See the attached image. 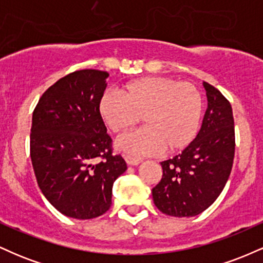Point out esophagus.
<instances>
[{"mask_svg":"<svg viewBox=\"0 0 263 263\" xmlns=\"http://www.w3.org/2000/svg\"><path fill=\"white\" fill-rule=\"evenodd\" d=\"M125 161L128 165H137L142 162V159L140 158V157H135V156H131V155H125Z\"/></svg>","mask_w":263,"mask_h":263,"instance_id":"esophagus-1","label":"esophagus"}]
</instances>
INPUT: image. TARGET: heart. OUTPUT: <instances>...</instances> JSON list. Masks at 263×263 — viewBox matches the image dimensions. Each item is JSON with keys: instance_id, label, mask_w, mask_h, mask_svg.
I'll return each mask as SVG.
<instances>
[{"instance_id": "heart-1", "label": "heart", "mask_w": 263, "mask_h": 263, "mask_svg": "<svg viewBox=\"0 0 263 263\" xmlns=\"http://www.w3.org/2000/svg\"><path fill=\"white\" fill-rule=\"evenodd\" d=\"M121 95L105 92L99 102V112L108 129L122 134L134 127L141 116L146 127L120 138V149L134 155L176 153L194 140L204 101L193 84L147 77L129 81Z\"/></svg>"}]
</instances>
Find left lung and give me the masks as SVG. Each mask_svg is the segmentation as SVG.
Segmentation results:
<instances>
[{
	"label": "left lung",
	"mask_w": 263,
	"mask_h": 263,
	"mask_svg": "<svg viewBox=\"0 0 263 263\" xmlns=\"http://www.w3.org/2000/svg\"><path fill=\"white\" fill-rule=\"evenodd\" d=\"M208 108L197 137L180 155L161 162L163 176L152 197L156 206L177 218L206 210L224 189L235 156L232 108L216 87L203 83Z\"/></svg>",
	"instance_id": "left-lung-1"
}]
</instances>
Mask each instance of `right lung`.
<instances>
[{
  "mask_svg": "<svg viewBox=\"0 0 263 263\" xmlns=\"http://www.w3.org/2000/svg\"><path fill=\"white\" fill-rule=\"evenodd\" d=\"M108 73L84 69L53 84L33 111L31 159L47 200L69 218H98L110 209L114 182L127 170L112 155L99 112Z\"/></svg>",
  "mask_w": 263,
  "mask_h": 263,
  "instance_id": "add662e5",
  "label": "right lung"
}]
</instances>
